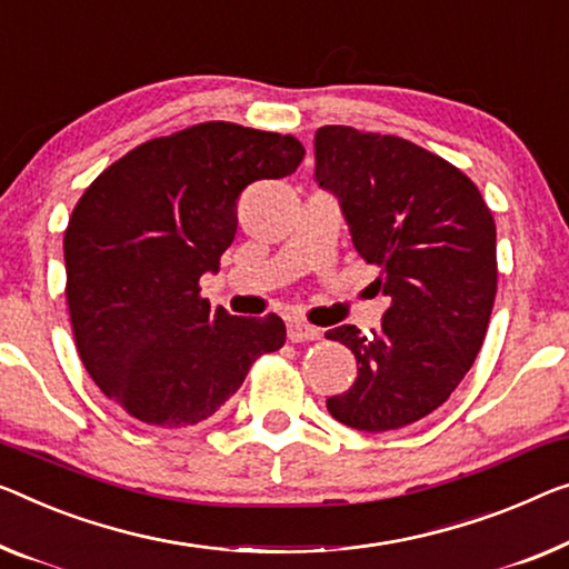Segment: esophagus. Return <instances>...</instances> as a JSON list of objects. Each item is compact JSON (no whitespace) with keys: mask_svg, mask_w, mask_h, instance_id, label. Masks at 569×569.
Wrapping results in <instances>:
<instances>
[{"mask_svg":"<svg viewBox=\"0 0 569 569\" xmlns=\"http://www.w3.org/2000/svg\"><path fill=\"white\" fill-rule=\"evenodd\" d=\"M317 337H319V329L307 325V321L301 319L288 321V339H291V342H313Z\"/></svg>","mask_w":569,"mask_h":569,"instance_id":"esophagus-1","label":"esophagus"}]
</instances>
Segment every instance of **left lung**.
<instances>
[{"mask_svg": "<svg viewBox=\"0 0 569 569\" xmlns=\"http://www.w3.org/2000/svg\"><path fill=\"white\" fill-rule=\"evenodd\" d=\"M313 148L319 186L391 296L372 337L352 325L325 335L360 366L327 409L360 431L401 429L439 409L478 358L498 288L493 214L460 168L396 134L325 124Z\"/></svg>", "mask_w": 569, "mask_h": 569, "instance_id": "1", "label": "left lung"}]
</instances>
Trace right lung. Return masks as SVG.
I'll return each instance as SVG.
<instances>
[{"label": "right lung", "instance_id": "right-lung-1", "mask_svg": "<svg viewBox=\"0 0 569 569\" xmlns=\"http://www.w3.org/2000/svg\"><path fill=\"white\" fill-rule=\"evenodd\" d=\"M303 160L291 134L201 122L101 171L63 234L66 303L83 368L142 423L191 427L224 406L286 325L211 309L199 278L237 232V199Z\"/></svg>", "mask_w": 569, "mask_h": 569}]
</instances>
